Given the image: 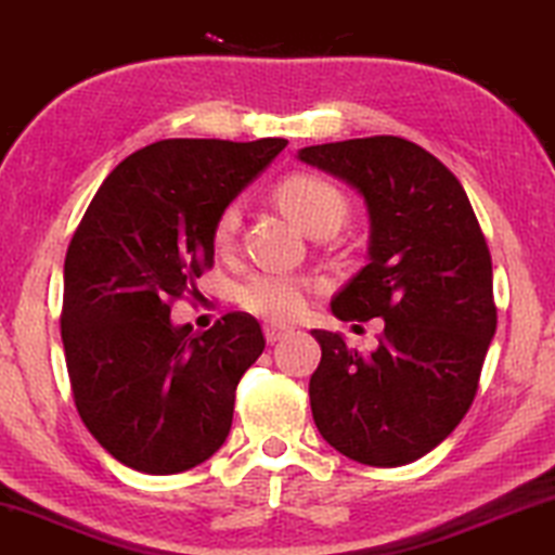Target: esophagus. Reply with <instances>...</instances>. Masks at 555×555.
Returning a JSON list of instances; mask_svg holds the SVG:
<instances>
[{
	"instance_id": "obj_1",
	"label": "esophagus",
	"mask_w": 555,
	"mask_h": 555,
	"mask_svg": "<svg viewBox=\"0 0 555 555\" xmlns=\"http://www.w3.org/2000/svg\"><path fill=\"white\" fill-rule=\"evenodd\" d=\"M283 337H288V330L285 326H278V324H264V339L270 341V345H275Z\"/></svg>"
}]
</instances>
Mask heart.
<instances>
[{"instance_id":"1","label":"heart","mask_w":555,"mask_h":555,"mask_svg":"<svg viewBox=\"0 0 555 555\" xmlns=\"http://www.w3.org/2000/svg\"><path fill=\"white\" fill-rule=\"evenodd\" d=\"M275 201L280 208L309 234H334L347 214L350 203L337 184L311 172H293L275 184ZM242 229V205H223L214 223L216 249H231ZM311 283L298 275L283 272H255L236 285V304L244 311L267 321H293L306 309Z\"/></svg>"}]
</instances>
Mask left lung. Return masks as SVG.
<instances>
[{
	"label": "left lung",
	"instance_id": "8db88e82",
	"mask_svg": "<svg viewBox=\"0 0 555 555\" xmlns=\"http://www.w3.org/2000/svg\"><path fill=\"white\" fill-rule=\"evenodd\" d=\"M350 182L371 214V262L332 300L341 321L383 319L378 350L313 330L311 412L321 437L365 466H406L461 424L496 332L491 255L444 164L399 135L300 149Z\"/></svg>",
	"mask_w": 555,
	"mask_h": 555
}]
</instances>
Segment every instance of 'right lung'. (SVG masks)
Wrapping results in <instances>:
<instances>
[{
    "instance_id": "1",
    "label": "right lung",
    "mask_w": 555,
    "mask_h": 555,
    "mask_svg": "<svg viewBox=\"0 0 555 555\" xmlns=\"http://www.w3.org/2000/svg\"><path fill=\"white\" fill-rule=\"evenodd\" d=\"M285 146L156 141L122 159L81 216L66 249L61 339L81 422L122 466L180 474L229 437L238 380L264 350L262 330L231 311L193 337L169 311L214 267L223 205Z\"/></svg>"
}]
</instances>
